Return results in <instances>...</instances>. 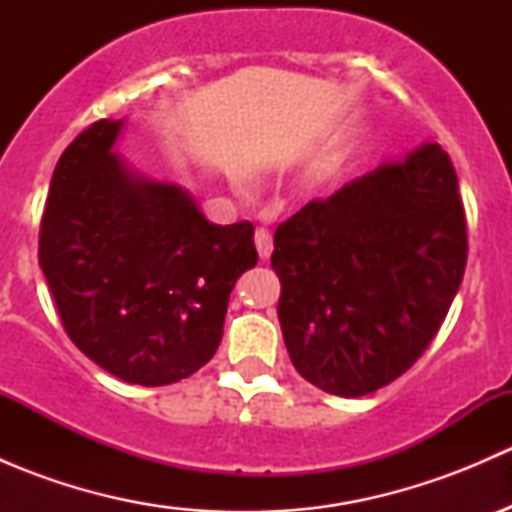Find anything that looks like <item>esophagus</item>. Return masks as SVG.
Segmentation results:
<instances>
[{
    "instance_id": "obj_1",
    "label": "esophagus",
    "mask_w": 512,
    "mask_h": 512,
    "mask_svg": "<svg viewBox=\"0 0 512 512\" xmlns=\"http://www.w3.org/2000/svg\"><path fill=\"white\" fill-rule=\"evenodd\" d=\"M255 245H257V252H260L262 260H270V255H272L270 230H265V227H257V230H255Z\"/></svg>"
}]
</instances>
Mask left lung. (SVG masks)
Instances as JSON below:
<instances>
[{"mask_svg": "<svg viewBox=\"0 0 512 512\" xmlns=\"http://www.w3.org/2000/svg\"><path fill=\"white\" fill-rule=\"evenodd\" d=\"M466 252L456 170L438 143L304 205L272 252L294 369L344 399L399 379L441 329Z\"/></svg>", "mask_w": 512, "mask_h": 512, "instance_id": "obj_1", "label": "left lung"}]
</instances>
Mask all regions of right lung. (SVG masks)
Here are the masks:
<instances>
[{
  "instance_id": "add662e5",
  "label": "right lung",
  "mask_w": 512,
  "mask_h": 512,
  "mask_svg": "<svg viewBox=\"0 0 512 512\" xmlns=\"http://www.w3.org/2000/svg\"><path fill=\"white\" fill-rule=\"evenodd\" d=\"M121 121L86 128L56 163L39 265L71 342L128 384L165 386L208 364L230 292L257 265L252 223L213 225L178 183L113 146Z\"/></svg>"
}]
</instances>
